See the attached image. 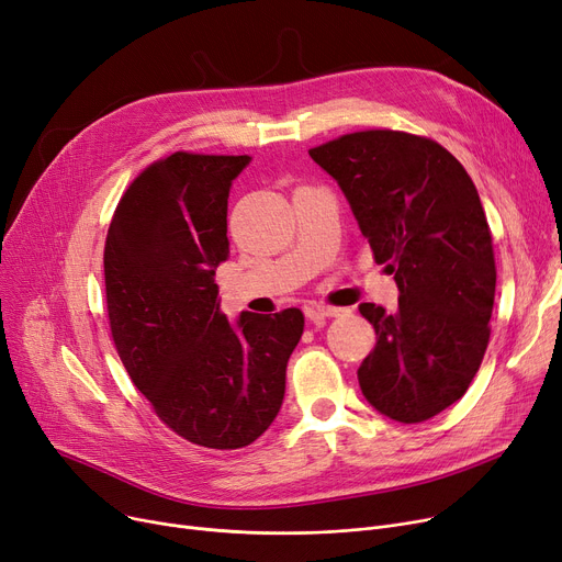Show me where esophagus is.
<instances>
[{
    "instance_id": "34e87169",
    "label": "esophagus",
    "mask_w": 562,
    "mask_h": 562,
    "mask_svg": "<svg viewBox=\"0 0 562 562\" xmlns=\"http://www.w3.org/2000/svg\"><path fill=\"white\" fill-rule=\"evenodd\" d=\"M350 313V308L345 306H329V304H313L311 306V315H319V317H345Z\"/></svg>"
}]
</instances>
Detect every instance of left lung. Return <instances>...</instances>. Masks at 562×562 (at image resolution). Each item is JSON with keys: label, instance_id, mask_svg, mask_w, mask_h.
<instances>
[{"label": "left lung", "instance_id": "1", "mask_svg": "<svg viewBox=\"0 0 562 562\" xmlns=\"http://www.w3.org/2000/svg\"><path fill=\"white\" fill-rule=\"evenodd\" d=\"M308 155L400 290L395 313L359 306L378 334L359 386L397 423L432 418L467 393L492 334L496 262L475 184L441 144L400 130L350 132Z\"/></svg>", "mask_w": 562, "mask_h": 562}]
</instances>
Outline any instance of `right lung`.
I'll list each match as a JSON object with an SVG mask.
<instances>
[{
	"mask_svg": "<svg viewBox=\"0 0 562 562\" xmlns=\"http://www.w3.org/2000/svg\"><path fill=\"white\" fill-rule=\"evenodd\" d=\"M249 155L178 150L130 182L104 243L106 317L130 380L196 446L235 450L277 418L304 313L245 311L233 327L212 281L228 256L226 210Z\"/></svg>",
	"mask_w": 562,
	"mask_h": 562,
	"instance_id": "add662e5",
	"label": "right lung"
}]
</instances>
